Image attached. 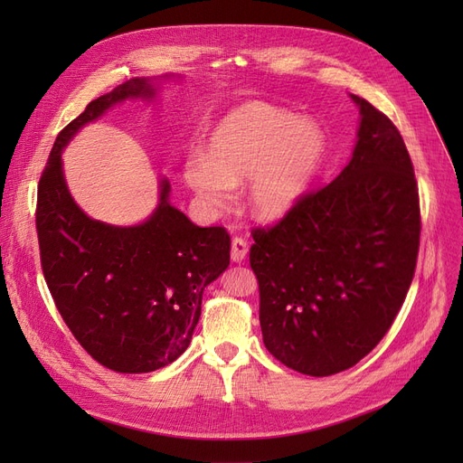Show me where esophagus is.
I'll list each match as a JSON object with an SVG mask.
<instances>
[{
  "label": "esophagus",
  "mask_w": 463,
  "mask_h": 463,
  "mask_svg": "<svg viewBox=\"0 0 463 463\" xmlns=\"http://www.w3.org/2000/svg\"><path fill=\"white\" fill-rule=\"evenodd\" d=\"M247 253H249V243L243 240V237H233L232 240V260L241 262V260H245Z\"/></svg>",
  "instance_id": "1"
}]
</instances>
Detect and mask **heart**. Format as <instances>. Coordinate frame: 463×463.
Here are the masks:
<instances>
[{
  "mask_svg": "<svg viewBox=\"0 0 463 463\" xmlns=\"http://www.w3.org/2000/svg\"><path fill=\"white\" fill-rule=\"evenodd\" d=\"M326 138L315 121L250 102L232 109L208 138L206 156H191L184 177L213 208H226L233 185L249 181L247 204L262 222L298 206L325 160Z\"/></svg>",
  "mask_w": 463,
  "mask_h": 463,
  "instance_id": "obj_1",
  "label": "heart"
}]
</instances>
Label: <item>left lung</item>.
<instances>
[{
	"label": "left lung",
	"instance_id": "8db88e82",
	"mask_svg": "<svg viewBox=\"0 0 463 463\" xmlns=\"http://www.w3.org/2000/svg\"><path fill=\"white\" fill-rule=\"evenodd\" d=\"M352 160L270 230H253L266 349L286 367L330 376L384 338L411 286L421 218L396 125L367 100Z\"/></svg>",
	"mask_w": 463,
	"mask_h": 463
}]
</instances>
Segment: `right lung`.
Wrapping results in <instances>:
<instances>
[{
	"instance_id": "add662e5",
	"label": "right lung",
	"mask_w": 463,
	"mask_h": 463,
	"mask_svg": "<svg viewBox=\"0 0 463 463\" xmlns=\"http://www.w3.org/2000/svg\"><path fill=\"white\" fill-rule=\"evenodd\" d=\"M131 79L92 100L58 135L38 184L36 232L52 298L77 342L116 373H150L174 363L191 344L204 288L228 269L230 235L199 228L172 206L160 179L154 213L135 226L92 220L73 201L61 152L109 108L152 102L164 79Z\"/></svg>"
}]
</instances>
